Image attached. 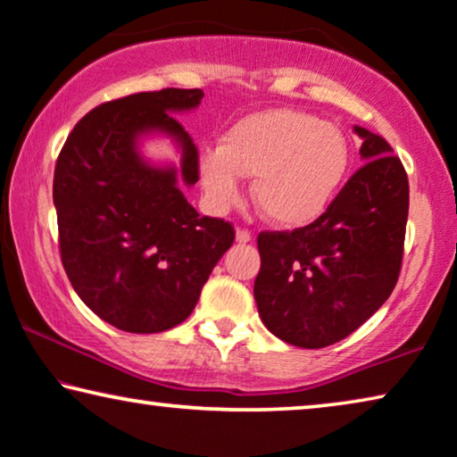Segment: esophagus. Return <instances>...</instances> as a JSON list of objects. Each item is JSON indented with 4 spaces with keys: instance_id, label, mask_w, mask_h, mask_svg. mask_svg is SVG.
<instances>
[{
    "instance_id": "esophagus-1",
    "label": "esophagus",
    "mask_w": 457,
    "mask_h": 457,
    "mask_svg": "<svg viewBox=\"0 0 457 457\" xmlns=\"http://www.w3.org/2000/svg\"><path fill=\"white\" fill-rule=\"evenodd\" d=\"M252 240V234L248 229H237L236 231V242H240V244H248Z\"/></svg>"
}]
</instances>
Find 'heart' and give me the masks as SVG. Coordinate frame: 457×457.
Masks as SVG:
<instances>
[{"label":"heart","mask_w":457,"mask_h":457,"mask_svg":"<svg viewBox=\"0 0 457 457\" xmlns=\"http://www.w3.org/2000/svg\"><path fill=\"white\" fill-rule=\"evenodd\" d=\"M351 149L345 133L314 114L272 108L231 125L220 149L199 158L209 199L228 207L240 199V174L254 176L252 196L281 228H303L324 213L343 185Z\"/></svg>","instance_id":"1"}]
</instances>
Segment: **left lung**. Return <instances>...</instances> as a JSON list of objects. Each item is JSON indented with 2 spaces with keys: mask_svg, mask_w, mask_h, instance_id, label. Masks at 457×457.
<instances>
[{
  "mask_svg": "<svg viewBox=\"0 0 457 457\" xmlns=\"http://www.w3.org/2000/svg\"><path fill=\"white\" fill-rule=\"evenodd\" d=\"M365 160L314 223L261 231L258 314L272 335L322 349L355 332L396 287L408 220V179L384 137L355 127Z\"/></svg>",
  "mask_w": 457,
  "mask_h": 457,
  "instance_id": "obj_1",
  "label": "left lung"
}]
</instances>
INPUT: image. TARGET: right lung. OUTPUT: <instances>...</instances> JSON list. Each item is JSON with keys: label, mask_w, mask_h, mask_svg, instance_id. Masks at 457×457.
<instances>
[{"label": "right lung", "mask_w": 457, "mask_h": 457, "mask_svg": "<svg viewBox=\"0 0 457 457\" xmlns=\"http://www.w3.org/2000/svg\"><path fill=\"white\" fill-rule=\"evenodd\" d=\"M201 98L199 87H163L104 102L73 127L57 158L61 262L81 302L119 330L152 335L185 322L234 244L231 223L201 217L179 185L199 180V149L172 112ZM149 132L177 141L180 175L142 160L137 143Z\"/></svg>", "instance_id": "obj_1"}]
</instances>
